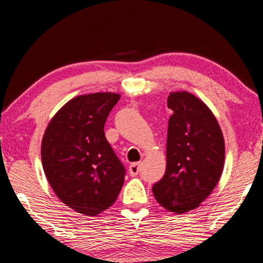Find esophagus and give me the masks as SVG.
<instances>
[{
	"instance_id": "1",
	"label": "esophagus",
	"mask_w": 263,
	"mask_h": 263,
	"mask_svg": "<svg viewBox=\"0 0 263 263\" xmlns=\"http://www.w3.org/2000/svg\"><path fill=\"white\" fill-rule=\"evenodd\" d=\"M140 171H141V164L140 163H133L129 166V174H130V176H138Z\"/></svg>"
}]
</instances>
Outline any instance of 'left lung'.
I'll return each mask as SVG.
<instances>
[{"label":"left lung","mask_w":263,"mask_h":263,"mask_svg":"<svg viewBox=\"0 0 263 263\" xmlns=\"http://www.w3.org/2000/svg\"><path fill=\"white\" fill-rule=\"evenodd\" d=\"M168 118L166 170L153 194L166 210L182 214L199 207L221 177L225 142L217 118L189 92H172Z\"/></svg>","instance_id":"8db88e82"}]
</instances>
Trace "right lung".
I'll return each instance as SVG.
<instances>
[{"label": "right lung", "mask_w": 263, "mask_h": 263, "mask_svg": "<svg viewBox=\"0 0 263 263\" xmlns=\"http://www.w3.org/2000/svg\"><path fill=\"white\" fill-rule=\"evenodd\" d=\"M121 96L102 92L78 96L61 107L42 141V164L57 197L81 214L112 206L125 167L107 142L104 124Z\"/></svg>", "instance_id": "add662e5"}]
</instances>
